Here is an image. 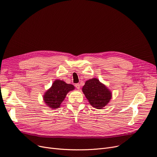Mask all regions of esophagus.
Masks as SVG:
<instances>
[{
    "label": "esophagus",
    "mask_w": 157,
    "mask_h": 157,
    "mask_svg": "<svg viewBox=\"0 0 157 157\" xmlns=\"http://www.w3.org/2000/svg\"><path fill=\"white\" fill-rule=\"evenodd\" d=\"M75 86H76V88H77V89H78V90H79V89L80 88V87H81V86H80V85H79V83L76 84V85H75Z\"/></svg>",
    "instance_id": "34e87169"
}]
</instances>
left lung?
I'll return each instance as SVG.
<instances>
[{
  "label": "left lung",
  "instance_id": "1",
  "mask_svg": "<svg viewBox=\"0 0 157 157\" xmlns=\"http://www.w3.org/2000/svg\"><path fill=\"white\" fill-rule=\"evenodd\" d=\"M82 91L90 104L96 109H101L109 103L112 97L109 90L97 78L86 81Z\"/></svg>",
  "mask_w": 157,
  "mask_h": 157
}]
</instances>
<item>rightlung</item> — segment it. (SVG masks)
I'll return each mask as SVG.
<instances>
[{"instance_id": "1", "label": "right lung", "mask_w": 157, "mask_h": 157, "mask_svg": "<svg viewBox=\"0 0 157 157\" xmlns=\"http://www.w3.org/2000/svg\"><path fill=\"white\" fill-rule=\"evenodd\" d=\"M74 89L71 84H67L63 81L55 80L52 87L45 92L43 99L48 107L52 109H56L60 107V104L65 99L66 95Z\"/></svg>"}]
</instances>
